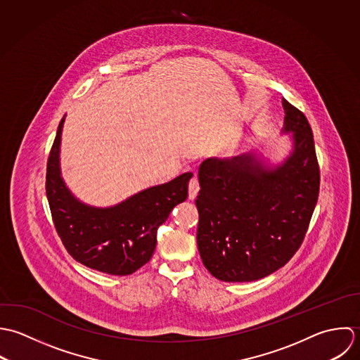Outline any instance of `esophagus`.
Wrapping results in <instances>:
<instances>
[{"mask_svg":"<svg viewBox=\"0 0 360 360\" xmlns=\"http://www.w3.org/2000/svg\"><path fill=\"white\" fill-rule=\"evenodd\" d=\"M199 189H200V185H199L198 176L191 178V181H189V199H195Z\"/></svg>","mask_w":360,"mask_h":360,"instance_id":"1","label":"esophagus"}]
</instances>
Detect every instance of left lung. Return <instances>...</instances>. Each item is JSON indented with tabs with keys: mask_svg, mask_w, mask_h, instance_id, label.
Instances as JSON below:
<instances>
[{
	"mask_svg": "<svg viewBox=\"0 0 360 360\" xmlns=\"http://www.w3.org/2000/svg\"><path fill=\"white\" fill-rule=\"evenodd\" d=\"M293 151L266 168L253 154L206 160L199 168L198 248L217 280L249 283L284 267L300 248L313 216L320 167L304 114L283 97Z\"/></svg>",
	"mask_w": 360,
	"mask_h": 360,
	"instance_id": "obj_1",
	"label": "left lung"
}]
</instances>
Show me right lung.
<instances>
[{
  "label": "right lung",
  "mask_w": 360,
  "mask_h": 360,
  "mask_svg": "<svg viewBox=\"0 0 360 360\" xmlns=\"http://www.w3.org/2000/svg\"><path fill=\"white\" fill-rule=\"evenodd\" d=\"M64 118L50 150L46 195L58 236L80 264L111 276H129L153 256L157 229L171 210L188 198L192 172L148 188L110 209L79 203L60 176L58 151Z\"/></svg>",
  "instance_id": "1"
}]
</instances>
